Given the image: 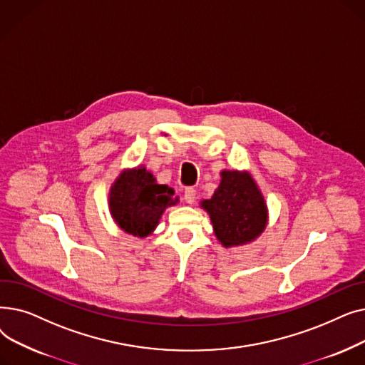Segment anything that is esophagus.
Listing matches in <instances>:
<instances>
[{
    "label": "esophagus",
    "mask_w": 365,
    "mask_h": 365,
    "mask_svg": "<svg viewBox=\"0 0 365 365\" xmlns=\"http://www.w3.org/2000/svg\"><path fill=\"white\" fill-rule=\"evenodd\" d=\"M183 197H185V201L187 204H194L195 197H197V190L194 187H186L185 192H183Z\"/></svg>",
    "instance_id": "esophagus-1"
}]
</instances>
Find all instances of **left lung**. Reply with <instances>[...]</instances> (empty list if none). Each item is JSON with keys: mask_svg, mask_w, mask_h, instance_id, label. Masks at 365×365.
I'll return each mask as SVG.
<instances>
[{"mask_svg": "<svg viewBox=\"0 0 365 365\" xmlns=\"http://www.w3.org/2000/svg\"><path fill=\"white\" fill-rule=\"evenodd\" d=\"M201 207L212 219L223 247L242 245L257 238L266 226L267 210L260 190L248 173L222 171L213 197Z\"/></svg>", "mask_w": 365, "mask_h": 365, "instance_id": "1", "label": "left lung"}]
</instances>
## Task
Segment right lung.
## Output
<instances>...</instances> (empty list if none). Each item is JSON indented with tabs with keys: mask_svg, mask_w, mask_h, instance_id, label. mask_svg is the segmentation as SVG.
I'll list each match as a JSON object with an SVG mask.
<instances>
[{
	"mask_svg": "<svg viewBox=\"0 0 365 365\" xmlns=\"http://www.w3.org/2000/svg\"><path fill=\"white\" fill-rule=\"evenodd\" d=\"M173 194L175 190L158 185L145 167L125 170L110 189V215L124 232L143 238L152 234L164 210L178 202Z\"/></svg>",
	"mask_w": 365,
	"mask_h": 365,
	"instance_id": "obj_1",
	"label": "right lung"
}]
</instances>
